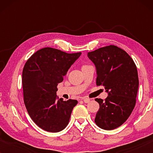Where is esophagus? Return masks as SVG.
<instances>
[{
    "label": "esophagus",
    "instance_id": "obj_1",
    "mask_svg": "<svg viewBox=\"0 0 153 153\" xmlns=\"http://www.w3.org/2000/svg\"><path fill=\"white\" fill-rule=\"evenodd\" d=\"M81 100H82L85 103H88V102L91 101V99H89V98H87V97H83Z\"/></svg>",
    "mask_w": 153,
    "mask_h": 153
}]
</instances>
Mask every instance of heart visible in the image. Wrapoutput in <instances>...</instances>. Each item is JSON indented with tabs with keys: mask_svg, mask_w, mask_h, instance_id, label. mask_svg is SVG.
Instances as JSON below:
<instances>
[{
	"mask_svg": "<svg viewBox=\"0 0 153 153\" xmlns=\"http://www.w3.org/2000/svg\"><path fill=\"white\" fill-rule=\"evenodd\" d=\"M83 66H85V65H83Z\"/></svg>",
	"mask_w": 153,
	"mask_h": 153,
	"instance_id": "heart-1",
	"label": "heart"
}]
</instances>
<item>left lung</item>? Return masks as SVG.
<instances>
[{"instance_id": "1", "label": "left lung", "mask_w": 153, "mask_h": 153, "mask_svg": "<svg viewBox=\"0 0 153 153\" xmlns=\"http://www.w3.org/2000/svg\"><path fill=\"white\" fill-rule=\"evenodd\" d=\"M95 64L97 85L108 93L105 100L96 98L100 108L95 122L100 128L111 130L127 120L136 104L139 77L137 66L129 54L116 46L109 45L88 52Z\"/></svg>"}]
</instances>
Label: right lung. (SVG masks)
Instances as JSON below:
<instances>
[{
    "label": "right lung",
    "mask_w": 153,
    "mask_h": 153,
    "mask_svg": "<svg viewBox=\"0 0 153 153\" xmlns=\"http://www.w3.org/2000/svg\"><path fill=\"white\" fill-rule=\"evenodd\" d=\"M81 54L45 47L33 53L25 64L22 72L24 104L33 122L44 130L58 132L68 125L78 102L58 98L57 85Z\"/></svg>",
    "instance_id": "add662e5"
}]
</instances>
